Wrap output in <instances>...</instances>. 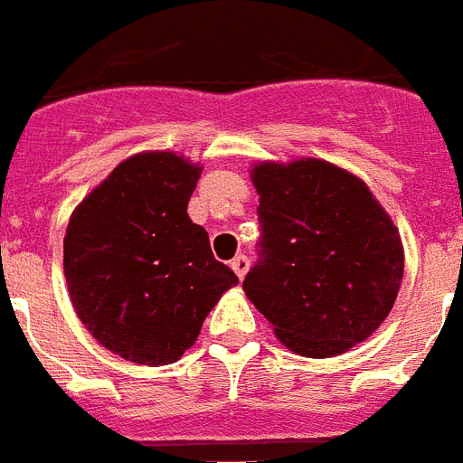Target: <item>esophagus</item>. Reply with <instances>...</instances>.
Masks as SVG:
<instances>
[{
  "instance_id": "34e87169",
  "label": "esophagus",
  "mask_w": 463,
  "mask_h": 463,
  "mask_svg": "<svg viewBox=\"0 0 463 463\" xmlns=\"http://www.w3.org/2000/svg\"><path fill=\"white\" fill-rule=\"evenodd\" d=\"M249 268H250V260L246 258V255H236L234 260H232V269H234L239 279H243V277H246Z\"/></svg>"
}]
</instances>
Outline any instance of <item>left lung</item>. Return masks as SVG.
Returning <instances> with one entry per match:
<instances>
[{
    "label": "left lung",
    "mask_w": 463,
    "mask_h": 463,
    "mask_svg": "<svg viewBox=\"0 0 463 463\" xmlns=\"http://www.w3.org/2000/svg\"><path fill=\"white\" fill-rule=\"evenodd\" d=\"M258 262L243 291L277 339L308 358L336 356L378 330L394 306L404 250L364 181L323 160L262 162Z\"/></svg>",
    "instance_id": "left-lung-1"
}]
</instances>
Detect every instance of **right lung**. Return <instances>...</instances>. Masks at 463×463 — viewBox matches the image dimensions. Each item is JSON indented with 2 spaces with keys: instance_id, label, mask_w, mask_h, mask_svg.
<instances>
[{
  "instance_id": "obj_1",
  "label": "right lung",
  "mask_w": 463,
  "mask_h": 463,
  "mask_svg": "<svg viewBox=\"0 0 463 463\" xmlns=\"http://www.w3.org/2000/svg\"><path fill=\"white\" fill-rule=\"evenodd\" d=\"M198 179L201 167L179 155H133L66 227L73 308L102 346L133 364L179 361L222 291L239 282L186 213Z\"/></svg>"
}]
</instances>
